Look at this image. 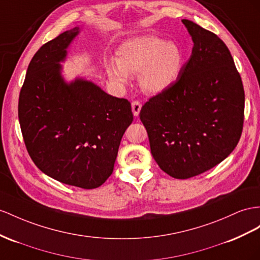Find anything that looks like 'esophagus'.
Segmentation results:
<instances>
[{"label":"esophagus","instance_id":"34e87169","mask_svg":"<svg viewBox=\"0 0 260 260\" xmlns=\"http://www.w3.org/2000/svg\"><path fill=\"white\" fill-rule=\"evenodd\" d=\"M142 109V104L139 101H133L132 102V110H133V114L134 116H138L139 112H141Z\"/></svg>","mask_w":260,"mask_h":260}]
</instances>
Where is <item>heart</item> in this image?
<instances>
[{"label":"heart","instance_id":"1","mask_svg":"<svg viewBox=\"0 0 260 260\" xmlns=\"http://www.w3.org/2000/svg\"><path fill=\"white\" fill-rule=\"evenodd\" d=\"M116 63L106 68L112 81L124 84L128 76L138 75L141 88L158 94L177 81L183 68L184 54L177 43L157 36H142L118 46Z\"/></svg>","mask_w":260,"mask_h":260}]
</instances>
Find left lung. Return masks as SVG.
Here are the masks:
<instances>
[{"instance_id": "left-lung-1", "label": "left lung", "mask_w": 260, "mask_h": 260, "mask_svg": "<svg viewBox=\"0 0 260 260\" xmlns=\"http://www.w3.org/2000/svg\"><path fill=\"white\" fill-rule=\"evenodd\" d=\"M182 23L194 44L189 60L139 113L152 157L176 179L203 174L234 150L245 108L242 78L224 42L189 19Z\"/></svg>"}]
</instances>
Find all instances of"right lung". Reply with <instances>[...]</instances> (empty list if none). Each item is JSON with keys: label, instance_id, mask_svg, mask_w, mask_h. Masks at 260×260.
I'll return each mask as SVG.
<instances>
[{"label": "right lung", "instance_id": "1", "mask_svg": "<svg viewBox=\"0 0 260 260\" xmlns=\"http://www.w3.org/2000/svg\"><path fill=\"white\" fill-rule=\"evenodd\" d=\"M79 31L61 32L32 57L19 93L18 119L31 160L44 174L94 189L112 175L133 113L129 101L91 81L63 80L60 62Z\"/></svg>", "mask_w": 260, "mask_h": 260}]
</instances>
